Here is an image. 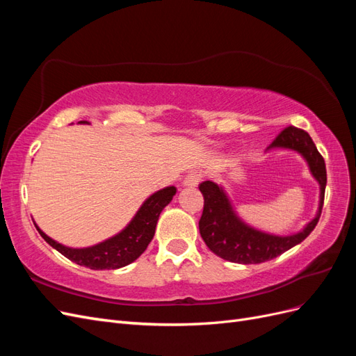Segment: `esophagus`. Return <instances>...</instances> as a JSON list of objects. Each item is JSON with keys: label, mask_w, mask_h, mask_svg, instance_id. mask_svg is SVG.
Returning <instances> with one entry per match:
<instances>
[{"label": "esophagus", "mask_w": 356, "mask_h": 356, "mask_svg": "<svg viewBox=\"0 0 356 356\" xmlns=\"http://www.w3.org/2000/svg\"><path fill=\"white\" fill-rule=\"evenodd\" d=\"M202 181V174L199 170H190L188 174L186 175L184 181H182V184L186 187H196L199 182Z\"/></svg>", "instance_id": "1"}]
</instances>
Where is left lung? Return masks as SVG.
Listing matches in <instances>:
<instances>
[{
	"instance_id": "8db88e82",
	"label": "left lung",
	"mask_w": 356,
	"mask_h": 356,
	"mask_svg": "<svg viewBox=\"0 0 356 356\" xmlns=\"http://www.w3.org/2000/svg\"><path fill=\"white\" fill-rule=\"evenodd\" d=\"M282 147L296 149L303 156L310 168L312 175L321 186L319 211L303 232L293 236H272L248 227L236 217L232 204L221 187L212 181H203L199 190L203 195V212L199 220L202 239L209 250L224 260L239 264H258L272 260L291 248L303 242L314 232L324 207L327 169L324 157L321 156L315 143L303 129L288 126L279 134L268 148Z\"/></svg>"
}]
</instances>
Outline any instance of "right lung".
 Listing matches in <instances>:
<instances>
[{
  "instance_id": "add662e5",
  "label": "right lung",
  "mask_w": 356,
  "mask_h": 356,
  "mask_svg": "<svg viewBox=\"0 0 356 356\" xmlns=\"http://www.w3.org/2000/svg\"><path fill=\"white\" fill-rule=\"evenodd\" d=\"M88 123V122H80ZM177 193L175 187H166L149 196L141 208H139L135 218L131 221L127 227L118 233L114 238L83 250H72L67 248L42 233L38 227V233L42 236L50 246L58 250L62 255H65L68 260L77 263L80 266L89 267L92 270H104V268H120L135 261L141 255L148 243L152 242L156 224L160 212L163 211L166 204L172 200Z\"/></svg>"
}]
</instances>
